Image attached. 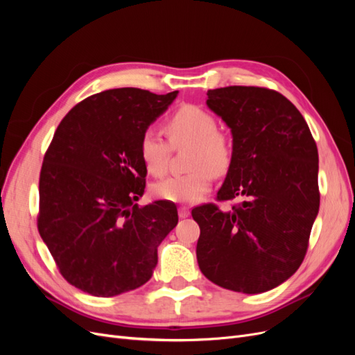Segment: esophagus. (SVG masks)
Instances as JSON below:
<instances>
[{
  "mask_svg": "<svg viewBox=\"0 0 355 355\" xmlns=\"http://www.w3.org/2000/svg\"><path fill=\"white\" fill-rule=\"evenodd\" d=\"M189 216V209L187 206H180L179 207V218L180 219H185Z\"/></svg>",
  "mask_w": 355,
  "mask_h": 355,
  "instance_id": "34e87169",
  "label": "esophagus"
}]
</instances>
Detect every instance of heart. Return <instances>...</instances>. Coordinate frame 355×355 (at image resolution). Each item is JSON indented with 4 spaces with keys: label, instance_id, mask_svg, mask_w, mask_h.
<instances>
[{
    "label": "heart",
    "instance_id": "obj_1",
    "mask_svg": "<svg viewBox=\"0 0 355 355\" xmlns=\"http://www.w3.org/2000/svg\"><path fill=\"white\" fill-rule=\"evenodd\" d=\"M167 142L153 128H146L139 142V157L148 173L161 176L167 170L171 149L189 146L188 173L170 176L153 187L154 196L173 202H196L207 194L213 175H227L234 163L232 137L218 128V120L197 105L185 103L164 121Z\"/></svg>",
    "mask_w": 355,
    "mask_h": 355
}]
</instances>
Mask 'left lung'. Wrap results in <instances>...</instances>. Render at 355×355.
I'll use <instances>...</instances> for the list:
<instances>
[{
    "label": "left lung",
    "mask_w": 355,
    "mask_h": 355,
    "mask_svg": "<svg viewBox=\"0 0 355 355\" xmlns=\"http://www.w3.org/2000/svg\"><path fill=\"white\" fill-rule=\"evenodd\" d=\"M234 137V163L216 201L192 209L197 261L214 284L262 293L296 272L320 207L318 151L305 118L282 93L254 85L207 92Z\"/></svg>",
    "instance_id": "obj_1"
}]
</instances>
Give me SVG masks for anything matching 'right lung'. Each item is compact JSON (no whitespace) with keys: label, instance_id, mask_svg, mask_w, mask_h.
<instances>
[{"label":"right lung","instance_id":"1","mask_svg":"<svg viewBox=\"0 0 355 355\" xmlns=\"http://www.w3.org/2000/svg\"><path fill=\"white\" fill-rule=\"evenodd\" d=\"M176 94L124 87L89 96L47 148L37 227L62 277L85 293L110 297L145 284L178 225L175 202L136 204L146 182L141 136Z\"/></svg>","mask_w":355,"mask_h":355}]
</instances>
